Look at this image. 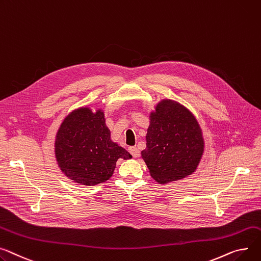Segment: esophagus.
<instances>
[{
    "label": "esophagus",
    "mask_w": 261,
    "mask_h": 261,
    "mask_svg": "<svg viewBox=\"0 0 261 261\" xmlns=\"http://www.w3.org/2000/svg\"><path fill=\"white\" fill-rule=\"evenodd\" d=\"M129 152L131 153V155L133 156V158H138V156H140V150H138L136 147H131L130 149H129Z\"/></svg>",
    "instance_id": "obj_1"
}]
</instances>
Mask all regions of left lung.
<instances>
[{
  "label": "left lung",
  "instance_id": "1",
  "mask_svg": "<svg viewBox=\"0 0 261 261\" xmlns=\"http://www.w3.org/2000/svg\"><path fill=\"white\" fill-rule=\"evenodd\" d=\"M147 148L142 151L151 176L160 184L181 179L196 170L203 138L195 117L173 100L161 101L150 115Z\"/></svg>",
  "mask_w": 261,
  "mask_h": 261
}]
</instances>
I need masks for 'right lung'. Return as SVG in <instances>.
<instances>
[{
	"label": "right lung",
	"mask_w": 261,
	"mask_h": 261,
	"mask_svg": "<svg viewBox=\"0 0 261 261\" xmlns=\"http://www.w3.org/2000/svg\"><path fill=\"white\" fill-rule=\"evenodd\" d=\"M56 156L67 177L86 186L108 180L118 159L132 158L110 140L103 113L89 108L77 109L64 119L56 138Z\"/></svg>",
	"instance_id": "1"
}]
</instances>
